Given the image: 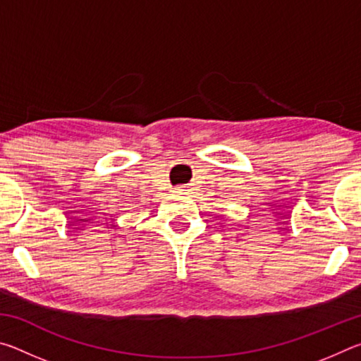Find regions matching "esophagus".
Instances as JSON below:
<instances>
[{
  "label": "esophagus",
  "mask_w": 361,
  "mask_h": 361,
  "mask_svg": "<svg viewBox=\"0 0 361 361\" xmlns=\"http://www.w3.org/2000/svg\"><path fill=\"white\" fill-rule=\"evenodd\" d=\"M176 191H186V189H185V186H178V188H176Z\"/></svg>",
  "instance_id": "1"
}]
</instances>
